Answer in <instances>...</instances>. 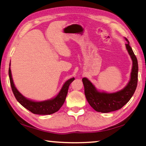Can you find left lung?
I'll list each match as a JSON object with an SVG mask.
<instances>
[{
	"label": "left lung",
	"mask_w": 146,
	"mask_h": 146,
	"mask_svg": "<svg viewBox=\"0 0 146 146\" xmlns=\"http://www.w3.org/2000/svg\"><path fill=\"white\" fill-rule=\"evenodd\" d=\"M126 48L133 61L131 79L124 88L115 93L107 94L99 92L88 80L83 78L82 82L84 86V93L88 102L96 111L102 113H108L120 109L128 102L134 94L137 84L138 76V63L137 58L129 46L128 40Z\"/></svg>",
	"instance_id": "left-lung-1"
}]
</instances>
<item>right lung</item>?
Returning a JSON list of instances; mask_svg holds the SVG:
<instances>
[{
	"label": "right lung",
	"instance_id": "add662e5",
	"mask_svg": "<svg viewBox=\"0 0 146 146\" xmlns=\"http://www.w3.org/2000/svg\"><path fill=\"white\" fill-rule=\"evenodd\" d=\"M10 65H11V63H10ZM9 74L12 90H13V92L17 101L23 107L29 110L32 113L40 115H49L58 111L60 108L62 107V106L63 105V104L64 103L70 84L74 80V78H73L70 79L66 82L63 87L62 88L60 92L57 95V96L54 99L36 102H33L27 99L17 90L13 83L11 75V70L10 68L9 70Z\"/></svg>",
	"mask_w": 146,
	"mask_h": 146
}]
</instances>
